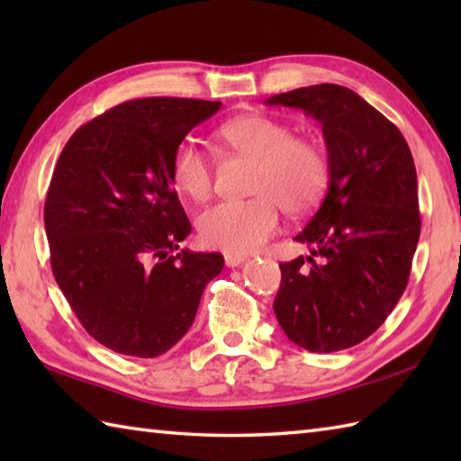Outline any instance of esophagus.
Returning a JSON list of instances; mask_svg holds the SVG:
<instances>
[{
  "mask_svg": "<svg viewBox=\"0 0 461 461\" xmlns=\"http://www.w3.org/2000/svg\"><path fill=\"white\" fill-rule=\"evenodd\" d=\"M223 259H225V266H228V267H238L248 258L246 256H236V253H225Z\"/></svg>",
  "mask_w": 461,
  "mask_h": 461,
  "instance_id": "obj_1",
  "label": "esophagus"
}]
</instances>
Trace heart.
Returning a JSON list of instances; mask_svg holds the SVG:
<instances>
[{
  "label": "heart",
  "mask_w": 461,
  "mask_h": 461,
  "mask_svg": "<svg viewBox=\"0 0 461 461\" xmlns=\"http://www.w3.org/2000/svg\"><path fill=\"white\" fill-rule=\"evenodd\" d=\"M231 150L256 160L246 202H221L198 220L203 246L246 256L259 249L281 221L309 213L321 202L329 182L327 156L315 142L297 139L293 126L266 114H243L221 126ZM170 178L176 190L194 202H205L213 190L212 164L194 140H182L172 154Z\"/></svg>",
  "instance_id": "b5f03b06"
}]
</instances>
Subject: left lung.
<instances>
[{
	"mask_svg": "<svg viewBox=\"0 0 461 461\" xmlns=\"http://www.w3.org/2000/svg\"><path fill=\"white\" fill-rule=\"evenodd\" d=\"M322 126L329 190L295 241L311 256L281 263L273 311L289 340L335 352L368 339L408 285L420 240L418 178L402 132L347 86L322 83L267 99Z\"/></svg>",
	"mask_w": 461,
	"mask_h": 461,
	"instance_id": "8db88e82",
	"label": "left lung"
}]
</instances>
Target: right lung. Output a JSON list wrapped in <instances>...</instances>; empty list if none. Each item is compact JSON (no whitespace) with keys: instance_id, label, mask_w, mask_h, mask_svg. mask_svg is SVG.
Here are the masks:
<instances>
[{"instance_id":"obj_1","label":"right lung","mask_w":461,"mask_h":461,"mask_svg":"<svg viewBox=\"0 0 461 461\" xmlns=\"http://www.w3.org/2000/svg\"><path fill=\"white\" fill-rule=\"evenodd\" d=\"M220 106L126 101L75 131L57 160L43 212L53 276L85 330L121 355L170 350L223 269L221 253L174 256L192 225L170 178L176 146Z\"/></svg>"}]
</instances>
